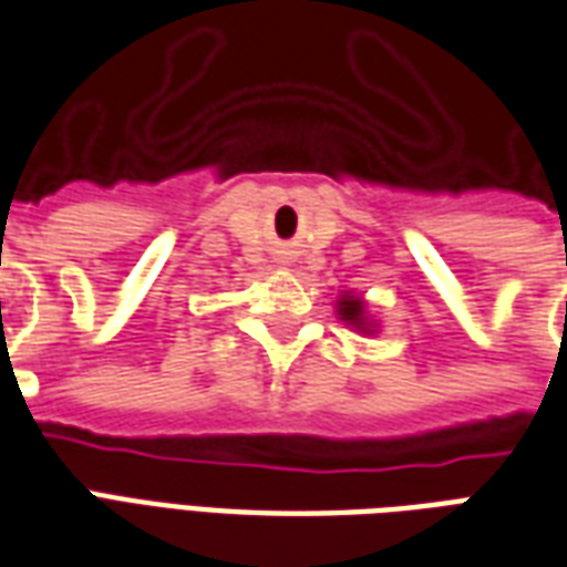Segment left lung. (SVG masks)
Here are the masks:
<instances>
[{
    "mask_svg": "<svg viewBox=\"0 0 567 567\" xmlns=\"http://www.w3.org/2000/svg\"><path fill=\"white\" fill-rule=\"evenodd\" d=\"M340 316H343L349 324H358V328H361V324H364V309H361V300H349V297L340 300Z\"/></svg>",
    "mask_w": 567,
    "mask_h": 567,
    "instance_id": "left-lung-1",
    "label": "left lung"
}]
</instances>
